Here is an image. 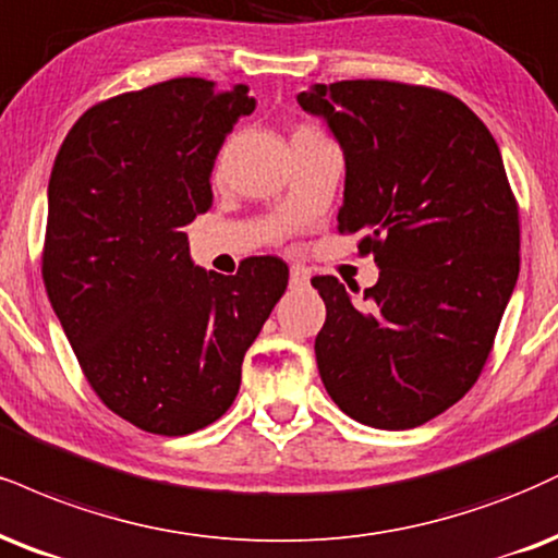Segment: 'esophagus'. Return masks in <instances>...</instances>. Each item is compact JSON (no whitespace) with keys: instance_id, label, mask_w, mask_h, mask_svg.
<instances>
[{"instance_id":"1","label":"esophagus","mask_w":558,"mask_h":558,"mask_svg":"<svg viewBox=\"0 0 558 558\" xmlns=\"http://www.w3.org/2000/svg\"><path fill=\"white\" fill-rule=\"evenodd\" d=\"M308 286V272L304 267H291V288Z\"/></svg>"}]
</instances>
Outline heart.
I'll return each mask as SVG.
<instances>
[{"instance_id":"1","label":"heart","mask_w":558,"mask_h":558,"mask_svg":"<svg viewBox=\"0 0 558 558\" xmlns=\"http://www.w3.org/2000/svg\"><path fill=\"white\" fill-rule=\"evenodd\" d=\"M299 130H317V126H308V124H301Z\"/></svg>"}]
</instances>
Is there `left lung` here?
<instances>
[{"label": "left lung", "instance_id": "left-lung-1", "mask_svg": "<svg viewBox=\"0 0 558 558\" xmlns=\"http://www.w3.org/2000/svg\"><path fill=\"white\" fill-rule=\"evenodd\" d=\"M345 156L340 233H361L377 286L355 306L317 275L319 377L359 424L400 432L478 381L520 272V207L494 134L452 93L340 80L299 93Z\"/></svg>", "mask_w": 558, "mask_h": 558}]
</instances>
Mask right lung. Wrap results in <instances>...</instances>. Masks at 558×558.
I'll list each match as a JSON object with an SVG mask.
<instances>
[{
    "label": "right lung",
    "mask_w": 558,
    "mask_h": 558,
    "mask_svg": "<svg viewBox=\"0 0 558 558\" xmlns=\"http://www.w3.org/2000/svg\"><path fill=\"white\" fill-rule=\"evenodd\" d=\"M254 106L246 85L173 77L98 100L53 160L46 293L93 392L147 434L199 432L231 408L286 293L280 257L205 272L181 231L210 207L215 156Z\"/></svg>",
    "instance_id": "add662e5"
}]
</instances>
